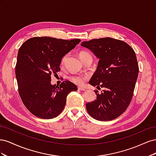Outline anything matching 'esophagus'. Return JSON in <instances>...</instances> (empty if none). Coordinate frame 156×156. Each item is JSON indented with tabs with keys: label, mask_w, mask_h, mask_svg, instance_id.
<instances>
[{
	"label": "esophagus",
	"mask_w": 156,
	"mask_h": 156,
	"mask_svg": "<svg viewBox=\"0 0 156 156\" xmlns=\"http://www.w3.org/2000/svg\"><path fill=\"white\" fill-rule=\"evenodd\" d=\"M78 90H81V91H85L86 89L84 88H83V87H78Z\"/></svg>",
	"instance_id": "obj_1"
}]
</instances>
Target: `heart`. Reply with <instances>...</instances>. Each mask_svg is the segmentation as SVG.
Wrapping results in <instances>:
<instances>
[{
	"mask_svg": "<svg viewBox=\"0 0 156 156\" xmlns=\"http://www.w3.org/2000/svg\"><path fill=\"white\" fill-rule=\"evenodd\" d=\"M79 55L80 58H81V60L83 61V62H84V61L86 59H87L88 57H91L92 56L90 54L85 51H82L80 52ZM67 57H68V55H66L63 56L62 60H61V64L62 65L64 64ZM69 79L71 80V81H72L75 84H78V85H81V84H83L84 80H85V77L81 76V75H72V76H70L69 77Z\"/></svg>",
	"mask_w": 156,
	"mask_h": 156,
	"instance_id": "b5f03b06",
	"label": "heart"
}]
</instances>
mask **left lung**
<instances>
[{
	"instance_id": "obj_1",
	"label": "left lung",
	"mask_w": 156,
	"mask_h": 156,
	"mask_svg": "<svg viewBox=\"0 0 156 156\" xmlns=\"http://www.w3.org/2000/svg\"><path fill=\"white\" fill-rule=\"evenodd\" d=\"M81 46L100 59L89 83L103 88L100 94L95 90L96 100L87 103V111L96 120H114L126 111L133 96L139 74L135 51L126 42L111 37L83 41Z\"/></svg>"
}]
</instances>
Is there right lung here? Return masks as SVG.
I'll return each mask as SVG.
<instances>
[{"instance_id": "right-lung-1", "label": "right lung", "mask_w": 156, "mask_h": 156, "mask_svg": "<svg viewBox=\"0 0 156 156\" xmlns=\"http://www.w3.org/2000/svg\"><path fill=\"white\" fill-rule=\"evenodd\" d=\"M80 41L34 37L21 46L16 66L18 91L32 115L43 119L56 117L63 111L68 94L77 90V86L69 81L52 85L51 75L60 71L62 57Z\"/></svg>"}]
</instances>
